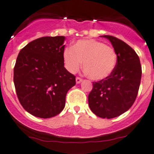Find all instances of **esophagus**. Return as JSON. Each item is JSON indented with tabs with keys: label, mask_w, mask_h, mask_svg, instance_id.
<instances>
[{
	"label": "esophagus",
	"mask_w": 154,
	"mask_h": 154,
	"mask_svg": "<svg viewBox=\"0 0 154 154\" xmlns=\"http://www.w3.org/2000/svg\"><path fill=\"white\" fill-rule=\"evenodd\" d=\"M82 82V79L80 78V77H77L76 78V83L77 84H79V83H80Z\"/></svg>",
	"instance_id": "esophagus-1"
}]
</instances>
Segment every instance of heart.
Returning <instances> with one entry per match:
<instances>
[{"mask_svg":"<svg viewBox=\"0 0 154 154\" xmlns=\"http://www.w3.org/2000/svg\"><path fill=\"white\" fill-rule=\"evenodd\" d=\"M65 67L71 74L81 68L90 79L102 80L109 77L117 64V55L112 48L94 39L78 40L63 54Z\"/></svg>","mask_w":154,"mask_h":154,"instance_id":"b5f03b06","label":"heart"}]
</instances>
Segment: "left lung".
<instances>
[{
    "label": "left lung",
    "mask_w": 154,
    "mask_h": 154,
    "mask_svg": "<svg viewBox=\"0 0 154 154\" xmlns=\"http://www.w3.org/2000/svg\"><path fill=\"white\" fill-rule=\"evenodd\" d=\"M111 42L117 64L111 75L93 83L88 97L92 112L103 119H112L127 112L136 100L142 77L137 54L125 42L112 35H101Z\"/></svg>",
    "instance_id": "1"
}]
</instances>
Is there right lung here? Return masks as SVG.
I'll return each mask as SVG.
<instances>
[{"label": "right lung", "mask_w": 154, "mask_h": 154, "mask_svg": "<svg viewBox=\"0 0 154 154\" xmlns=\"http://www.w3.org/2000/svg\"><path fill=\"white\" fill-rule=\"evenodd\" d=\"M65 36H46L21 50L14 68V84L23 108L29 114L49 119L61 112L75 76L64 67Z\"/></svg>", "instance_id": "add662e5"}]
</instances>
